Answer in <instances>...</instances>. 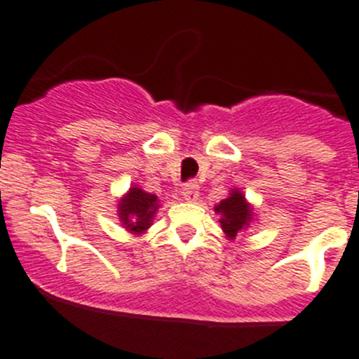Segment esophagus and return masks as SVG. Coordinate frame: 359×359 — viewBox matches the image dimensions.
<instances>
[{
  "mask_svg": "<svg viewBox=\"0 0 359 359\" xmlns=\"http://www.w3.org/2000/svg\"><path fill=\"white\" fill-rule=\"evenodd\" d=\"M182 198L187 203L198 201V198H200V187H198V184L194 182L186 184V186L182 187Z\"/></svg>",
  "mask_w": 359,
  "mask_h": 359,
  "instance_id": "1",
  "label": "esophagus"
}]
</instances>
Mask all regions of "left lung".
I'll use <instances>...</instances> for the list:
<instances>
[{"mask_svg": "<svg viewBox=\"0 0 359 359\" xmlns=\"http://www.w3.org/2000/svg\"><path fill=\"white\" fill-rule=\"evenodd\" d=\"M213 210L220 215L219 222L229 241L236 240L238 234L247 231L252 226L253 217H255L253 206L245 198L243 191H240L238 187L231 189L229 196L213 206Z\"/></svg>", "mask_w": 359, "mask_h": 359, "instance_id": "left-lung-1", "label": "left lung"}]
</instances>
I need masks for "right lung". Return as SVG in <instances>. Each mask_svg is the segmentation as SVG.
Segmentation results:
<instances>
[{
  "label": "right lung",
  "instance_id": "add662e5",
  "mask_svg": "<svg viewBox=\"0 0 359 359\" xmlns=\"http://www.w3.org/2000/svg\"><path fill=\"white\" fill-rule=\"evenodd\" d=\"M158 208L159 200L156 194L146 193L140 187L132 186L118 201L119 222L130 234L140 236L153 226Z\"/></svg>",
  "mask_w": 359,
  "mask_h": 359
}]
</instances>
